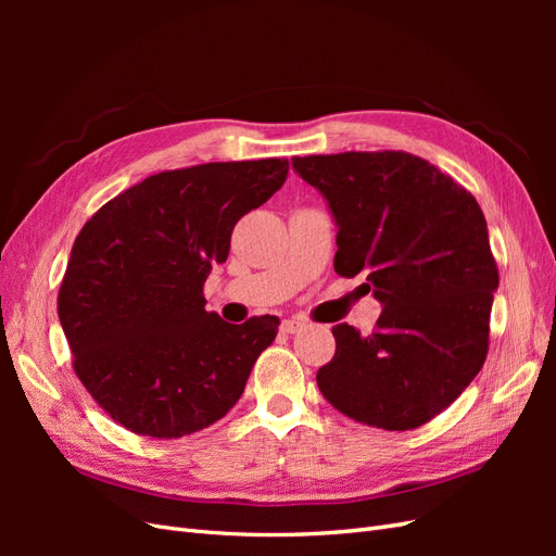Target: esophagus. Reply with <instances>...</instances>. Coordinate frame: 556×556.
Here are the masks:
<instances>
[{"instance_id":"34e87169","label":"esophagus","mask_w":556,"mask_h":556,"mask_svg":"<svg viewBox=\"0 0 556 556\" xmlns=\"http://www.w3.org/2000/svg\"><path fill=\"white\" fill-rule=\"evenodd\" d=\"M304 327H306L304 319H294V317L282 319V323H280V329H282L285 333H296V331H301Z\"/></svg>"}]
</instances>
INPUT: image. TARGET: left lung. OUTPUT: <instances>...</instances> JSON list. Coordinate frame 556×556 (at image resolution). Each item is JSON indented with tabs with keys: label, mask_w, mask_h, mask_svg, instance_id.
<instances>
[{
	"label": "left lung",
	"mask_w": 556,
	"mask_h": 556,
	"mask_svg": "<svg viewBox=\"0 0 556 556\" xmlns=\"http://www.w3.org/2000/svg\"><path fill=\"white\" fill-rule=\"evenodd\" d=\"M339 227L333 271H366L382 304L374 333L336 325L317 387L355 422L427 425L478 376L490 350L498 268L476 197L427 160L380 150L292 157Z\"/></svg>",
	"instance_id": "1"
}]
</instances>
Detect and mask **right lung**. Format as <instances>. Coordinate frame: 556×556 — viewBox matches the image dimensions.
Here are the masks:
<instances>
[{
    "label": "right lung",
    "mask_w": 556,
    "mask_h": 556,
    "mask_svg": "<svg viewBox=\"0 0 556 556\" xmlns=\"http://www.w3.org/2000/svg\"><path fill=\"white\" fill-rule=\"evenodd\" d=\"M290 162H208L148 176L83 225L58 294L74 371L113 422L180 439L225 417L280 319L229 325L204 282L233 225L288 178Z\"/></svg>",
    "instance_id": "obj_1"
}]
</instances>
